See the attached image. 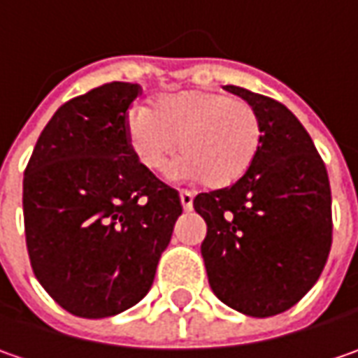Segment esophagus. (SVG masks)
Here are the masks:
<instances>
[{
	"instance_id": "esophagus-1",
	"label": "esophagus",
	"mask_w": 358,
	"mask_h": 358,
	"mask_svg": "<svg viewBox=\"0 0 358 358\" xmlns=\"http://www.w3.org/2000/svg\"><path fill=\"white\" fill-rule=\"evenodd\" d=\"M180 204H182V208L186 210V212H190V210L194 208V194L188 192V190H182L180 192Z\"/></svg>"
}]
</instances>
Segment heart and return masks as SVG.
Listing matches in <instances>:
<instances>
[{
    "label": "heart",
    "mask_w": 358,
    "mask_h": 358,
    "mask_svg": "<svg viewBox=\"0 0 358 358\" xmlns=\"http://www.w3.org/2000/svg\"><path fill=\"white\" fill-rule=\"evenodd\" d=\"M126 140L136 162L152 174H172L226 188L241 180L257 158L262 124L252 103L212 90H186L136 108L126 117Z\"/></svg>",
    "instance_id": "heart-1"
}]
</instances>
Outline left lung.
Listing matches in <instances>:
<instances>
[{
	"label": "left lung",
	"instance_id": "left-lung-1",
	"mask_svg": "<svg viewBox=\"0 0 358 358\" xmlns=\"http://www.w3.org/2000/svg\"><path fill=\"white\" fill-rule=\"evenodd\" d=\"M255 106L262 142L246 174L202 192L200 250L212 292L248 317H274L315 287L333 242L331 184L324 162L296 116L280 101L226 86Z\"/></svg>",
	"mask_w": 358,
	"mask_h": 358
}]
</instances>
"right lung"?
I'll return each mask as SVG.
<instances>
[{
  "mask_svg": "<svg viewBox=\"0 0 358 358\" xmlns=\"http://www.w3.org/2000/svg\"><path fill=\"white\" fill-rule=\"evenodd\" d=\"M138 84L112 82L66 101L24 176L34 274L68 313L103 319L140 303L182 214L178 192L136 162L126 112Z\"/></svg>",
  "mask_w": 358,
  "mask_h": 358,
  "instance_id": "obj_1",
  "label": "right lung"
}]
</instances>
